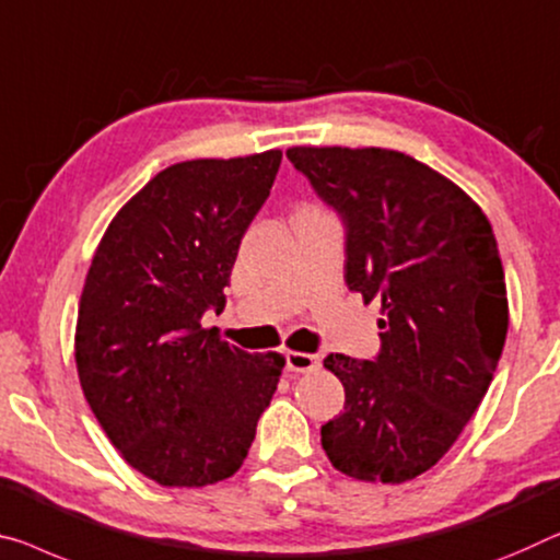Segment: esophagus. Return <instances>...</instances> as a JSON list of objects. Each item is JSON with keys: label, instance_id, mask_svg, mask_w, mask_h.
Here are the masks:
<instances>
[{"label": "esophagus", "instance_id": "esophagus-1", "mask_svg": "<svg viewBox=\"0 0 560 560\" xmlns=\"http://www.w3.org/2000/svg\"><path fill=\"white\" fill-rule=\"evenodd\" d=\"M285 363L292 373H313V370L320 368V358L310 355V352L290 350V352H285Z\"/></svg>", "mask_w": 560, "mask_h": 560}]
</instances>
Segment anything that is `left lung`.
I'll return each instance as SVG.
<instances>
[{"label":"left lung","mask_w":560,"mask_h":560,"mask_svg":"<svg viewBox=\"0 0 560 560\" xmlns=\"http://www.w3.org/2000/svg\"><path fill=\"white\" fill-rule=\"evenodd\" d=\"M346 222V282L381 300L375 360L325 358L346 410L320 430L335 468L406 483L451 451L478 410L509 332L498 243L483 210L441 172L383 148H290Z\"/></svg>","instance_id":"obj_1"}]
</instances>
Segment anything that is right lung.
Here are the masks:
<instances>
[{"instance_id":"obj_1","label":"right lung","mask_w":560,"mask_h":560,"mask_svg":"<svg viewBox=\"0 0 560 560\" xmlns=\"http://www.w3.org/2000/svg\"><path fill=\"white\" fill-rule=\"evenodd\" d=\"M282 152L187 160L112 218L80 298L74 360L94 418L142 476L202 488L243 466L285 358L202 328Z\"/></svg>"}]
</instances>
